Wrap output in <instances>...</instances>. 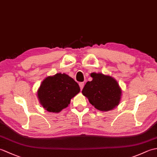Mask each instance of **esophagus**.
Returning <instances> with one entry per match:
<instances>
[{
  "label": "esophagus",
  "instance_id": "obj_1",
  "mask_svg": "<svg viewBox=\"0 0 157 157\" xmlns=\"http://www.w3.org/2000/svg\"><path fill=\"white\" fill-rule=\"evenodd\" d=\"M79 87H80V89L82 90L83 88H84V82H80L79 84Z\"/></svg>",
  "mask_w": 157,
  "mask_h": 157
}]
</instances>
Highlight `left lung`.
Masks as SVG:
<instances>
[{
    "label": "left lung",
    "mask_w": 157,
    "mask_h": 157,
    "mask_svg": "<svg viewBox=\"0 0 157 157\" xmlns=\"http://www.w3.org/2000/svg\"><path fill=\"white\" fill-rule=\"evenodd\" d=\"M92 80L86 83L82 94L98 111L114 109L121 101L122 90L115 78L101 73H90Z\"/></svg>",
    "instance_id": "8db88e82"
}]
</instances>
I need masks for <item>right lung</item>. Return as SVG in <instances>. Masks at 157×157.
<instances>
[{"mask_svg":"<svg viewBox=\"0 0 157 157\" xmlns=\"http://www.w3.org/2000/svg\"><path fill=\"white\" fill-rule=\"evenodd\" d=\"M80 91L78 83L65 73L48 76L41 83L37 96L42 107L58 113L67 107L71 100Z\"/></svg>","mask_w":157,"mask_h":157,"instance_id":"right-lung-1","label":"right lung"}]
</instances>
